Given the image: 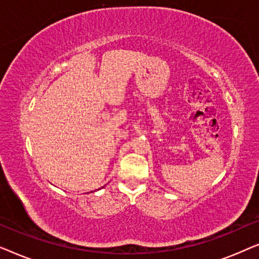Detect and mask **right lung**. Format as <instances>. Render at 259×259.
Segmentation results:
<instances>
[{"mask_svg":"<svg viewBox=\"0 0 259 259\" xmlns=\"http://www.w3.org/2000/svg\"><path fill=\"white\" fill-rule=\"evenodd\" d=\"M92 192H93V191H92Z\"/></svg>","mask_w":259,"mask_h":259,"instance_id":"1","label":"right lung"}]
</instances>
